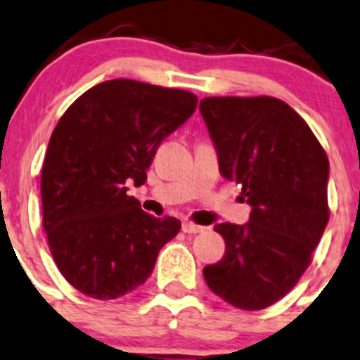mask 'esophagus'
I'll return each mask as SVG.
<instances>
[{
    "instance_id": "obj_1",
    "label": "esophagus",
    "mask_w": 360,
    "mask_h": 360,
    "mask_svg": "<svg viewBox=\"0 0 360 360\" xmlns=\"http://www.w3.org/2000/svg\"><path fill=\"white\" fill-rule=\"evenodd\" d=\"M204 229H206V227L197 226V224H193V221H183V233H186V234L202 233Z\"/></svg>"
}]
</instances>
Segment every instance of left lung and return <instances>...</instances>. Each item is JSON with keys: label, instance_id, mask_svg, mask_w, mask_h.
<instances>
[{"label": "left lung", "instance_id": "8db88e82", "mask_svg": "<svg viewBox=\"0 0 360 360\" xmlns=\"http://www.w3.org/2000/svg\"><path fill=\"white\" fill-rule=\"evenodd\" d=\"M221 176L250 204L245 226L218 224L226 254L204 268L217 297L259 311L290 293L327 227L328 158L311 127L277 97H204Z\"/></svg>", "mask_w": 360, "mask_h": 360}]
</instances>
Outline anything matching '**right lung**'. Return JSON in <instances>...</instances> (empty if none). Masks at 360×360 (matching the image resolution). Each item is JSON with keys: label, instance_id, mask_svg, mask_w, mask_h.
Masks as SVG:
<instances>
[{"label": "right lung", "instance_id": "add662e5", "mask_svg": "<svg viewBox=\"0 0 360 360\" xmlns=\"http://www.w3.org/2000/svg\"><path fill=\"white\" fill-rule=\"evenodd\" d=\"M197 108V96L134 79L92 86L60 117L40 176L42 226L60 274L79 293L113 300L153 274L181 229L126 193L146 183L158 147Z\"/></svg>", "mask_w": 360, "mask_h": 360}]
</instances>
